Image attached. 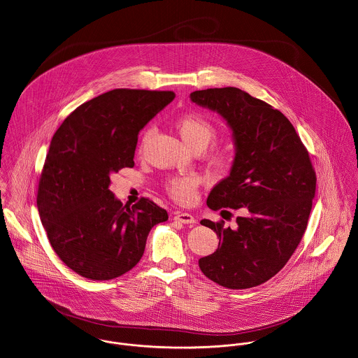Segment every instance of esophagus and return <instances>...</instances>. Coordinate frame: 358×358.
Segmentation results:
<instances>
[{"mask_svg":"<svg viewBox=\"0 0 358 358\" xmlns=\"http://www.w3.org/2000/svg\"><path fill=\"white\" fill-rule=\"evenodd\" d=\"M174 220H178V222H181V223H187V224H194L196 223V220H194V217H192L191 214H188V213H174Z\"/></svg>","mask_w":358,"mask_h":358,"instance_id":"obj_1","label":"esophagus"}]
</instances>
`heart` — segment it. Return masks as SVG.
Returning <instances> with one entry per match:
<instances>
[{
	"label": "heart",
	"instance_id": "b5f03b06",
	"mask_svg": "<svg viewBox=\"0 0 358 358\" xmlns=\"http://www.w3.org/2000/svg\"><path fill=\"white\" fill-rule=\"evenodd\" d=\"M174 127L185 143V145L191 151H203L206 150L215 138H217V128L215 125L201 114L197 113H187L180 115ZM151 135V129H145L140 138V150L145 145ZM233 155L231 151L226 147H213L207 155L208 164L217 170H226L231 164ZM166 191L169 196L180 204H191L196 200L199 191V180L193 176H178L173 177L166 184Z\"/></svg>",
	"mask_w": 358,
	"mask_h": 358
}]
</instances>
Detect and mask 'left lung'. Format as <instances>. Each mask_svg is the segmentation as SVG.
Listing matches in <instances>:
<instances>
[{
    "mask_svg": "<svg viewBox=\"0 0 358 358\" xmlns=\"http://www.w3.org/2000/svg\"><path fill=\"white\" fill-rule=\"evenodd\" d=\"M191 99L220 113L237 148L230 174L213 188L207 206L243 214L233 229L222 220L200 222L217 233L220 247L199 267L223 287H255L278 274L301 243L315 169L292 122L264 101L236 87L194 91Z\"/></svg>",
    "mask_w": 358,
    "mask_h": 358,
    "instance_id": "1",
    "label": "left lung"
}]
</instances>
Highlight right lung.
<instances>
[{
    "label": "right lung",
    "mask_w": 358,
    "mask_h": 358,
    "mask_svg": "<svg viewBox=\"0 0 358 358\" xmlns=\"http://www.w3.org/2000/svg\"><path fill=\"white\" fill-rule=\"evenodd\" d=\"M173 91L115 88L72 111L57 129L41 173L36 206L50 245L76 274L109 280L141 259L152 226L169 218L148 197L122 206L110 174L134 167L140 129Z\"/></svg>",
    "instance_id": "right-lung-1"
}]
</instances>
